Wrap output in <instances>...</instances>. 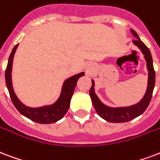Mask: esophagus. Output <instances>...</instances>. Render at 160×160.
Wrapping results in <instances>:
<instances>
[{
  "mask_svg": "<svg viewBox=\"0 0 160 160\" xmlns=\"http://www.w3.org/2000/svg\"><path fill=\"white\" fill-rule=\"evenodd\" d=\"M89 71H91V68H88V69H87V72Z\"/></svg>",
  "mask_w": 160,
  "mask_h": 160,
  "instance_id": "esophagus-1",
  "label": "esophagus"
}]
</instances>
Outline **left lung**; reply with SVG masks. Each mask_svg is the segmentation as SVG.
Masks as SVG:
<instances>
[{
    "label": "left lung",
    "mask_w": 160,
    "mask_h": 160,
    "mask_svg": "<svg viewBox=\"0 0 160 160\" xmlns=\"http://www.w3.org/2000/svg\"><path fill=\"white\" fill-rule=\"evenodd\" d=\"M131 32L136 38V39L132 40V42L136 46H138V48L141 50L142 54L144 55V58L147 63V69L148 71V86H147V90L143 97L137 104L129 106V107H111L103 104L101 102V100L98 98V96H96V94L95 93V89H94L95 82L93 80H91L92 86L90 89V96H91L94 108L96 109V112L101 118L109 122H115V123L127 122L142 114L150 103L153 88L155 85V71L153 69V58H152L150 51L148 49V48L141 41L136 32L131 29Z\"/></svg>",
    "instance_id": "left-lung-1"
}]
</instances>
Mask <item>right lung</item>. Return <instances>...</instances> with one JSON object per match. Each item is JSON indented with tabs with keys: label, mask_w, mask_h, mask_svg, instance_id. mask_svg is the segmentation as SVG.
<instances>
[{
	"label": "right lung",
	"mask_w": 160,
	"mask_h": 160,
	"mask_svg": "<svg viewBox=\"0 0 160 160\" xmlns=\"http://www.w3.org/2000/svg\"><path fill=\"white\" fill-rule=\"evenodd\" d=\"M18 44L13 48L12 53L10 54L7 69L5 72L6 84H7V87L9 91L12 103L22 115L26 117L30 120L33 121L35 122L41 124L54 123L64 118V116L68 112L75 85L77 84L78 80L81 76L85 75V73L81 72L64 80L63 86H62V90H61L60 96L53 104L40 107H27L26 105L23 104L22 102L18 99V96H16L14 90H13V86H12V63H13V58H14V54L18 48Z\"/></svg>",
	"instance_id": "right-lung-1"
}]
</instances>
